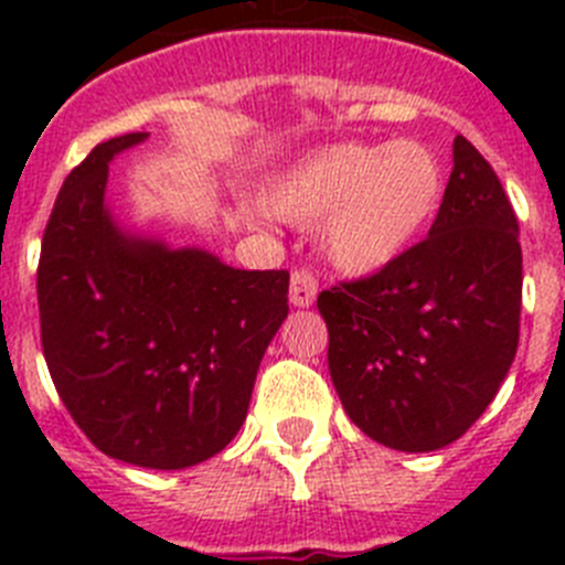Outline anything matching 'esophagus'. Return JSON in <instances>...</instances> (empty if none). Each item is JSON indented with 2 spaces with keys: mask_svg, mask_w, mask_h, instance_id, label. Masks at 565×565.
Returning <instances> with one entry per match:
<instances>
[{
  "mask_svg": "<svg viewBox=\"0 0 565 565\" xmlns=\"http://www.w3.org/2000/svg\"><path fill=\"white\" fill-rule=\"evenodd\" d=\"M319 282L308 268H297L291 274V288H288V297H291L294 308H308L313 306V299H317Z\"/></svg>",
  "mask_w": 565,
  "mask_h": 565,
  "instance_id": "obj_1",
  "label": "esophagus"
}]
</instances>
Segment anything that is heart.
Listing matches in <instances>:
<instances>
[{"label":"heart","instance_id":"obj_1","mask_svg":"<svg viewBox=\"0 0 565 565\" xmlns=\"http://www.w3.org/2000/svg\"><path fill=\"white\" fill-rule=\"evenodd\" d=\"M438 154L413 138L371 147L339 143L308 154L268 186L263 206L286 223L319 221L333 268L367 277L411 252L444 203Z\"/></svg>","mask_w":565,"mask_h":565}]
</instances>
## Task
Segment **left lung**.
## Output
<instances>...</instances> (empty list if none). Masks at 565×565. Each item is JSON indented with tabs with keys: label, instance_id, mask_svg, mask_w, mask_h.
Here are the masks:
<instances>
[{
	"label": "left lung",
	"instance_id": "1",
	"mask_svg": "<svg viewBox=\"0 0 565 565\" xmlns=\"http://www.w3.org/2000/svg\"><path fill=\"white\" fill-rule=\"evenodd\" d=\"M521 288L515 209L458 135L430 234L373 277L317 297L344 413L391 450L433 452L461 438L512 367Z\"/></svg>",
	"mask_w": 565,
	"mask_h": 565
}]
</instances>
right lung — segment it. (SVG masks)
I'll use <instances>...</instances> for the list:
<instances>
[{
	"label": "right lung",
	"mask_w": 565,
	"mask_h": 565,
	"mask_svg": "<svg viewBox=\"0 0 565 565\" xmlns=\"http://www.w3.org/2000/svg\"><path fill=\"white\" fill-rule=\"evenodd\" d=\"M98 143L67 174L39 257L44 362L98 450L147 469L206 461L246 422L268 342L288 317V271H243L203 248L124 232Z\"/></svg>",
	"instance_id": "obj_1"
}]
</instances>
